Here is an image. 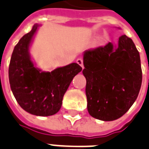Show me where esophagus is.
<instances>
[{
    "mask_svg": "<svg viewBox=\"0 0 149 149\" xmlns=\"http://www.w3.org/2000/svg\"><path fill=\"white\" fill-rule=\"evenodd\" d=\"M77 61V63H78V64H79V65H80V66L82 68H84V65H83V60H82V59H81V58L77 59V61Z\"/></svg>",
    "mask_w": 149,
    "mask_h": 149,
    "instance_id": "esophagus-1",
    "label": "esophagus"
}]
</instances>
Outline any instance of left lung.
<instances>
[{
    "label": "left lung",
    "instance_id": "8db88e82",
    "mask_svg": "<svg viewBox=\"0 0 149 149\" xmlns=\"http://www.w3.org/2000/svg\"><path fill=\"white\" fill-rule=\"evenodd\" d=\"M83 59L89 114L104 121L120 118L136 100L142 81L140 55L134 42L124 35L116 48L108 42L86 50Z\"/></svg>",
    "mask_w": 149,
    "mask_h": 149
}]
</instances>
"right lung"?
<instances>
[{"label": "right lung", "instance_id": "1", "mask_svg": "<svg viewBox=\"0 0 149 149\" xmlns=\"http://www.w3.org/2000/svg\"><path fill=\"white\" fill-rule=\"evenodd\" d=\"M38 25L21 38L14 48L8 69L9 82L17 102L36 116H51L60 110L64 93L82 68L76 63L42 72L32 62L29 47Z\"/></svg>", "mask_w": 149, "mask_h": 149}]
</instances>
